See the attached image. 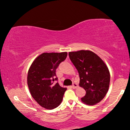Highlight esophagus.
I'll list each match as a JSON object with an SVG mask.
<instances>
[{"instance_id":"1","label":"esophagus","mask_w":130,"mask_h":130,"mask_svg":"<svg viewBox=\"0 0 130 130\" xmlns=\"http://www.w3.org/2000/svg\"><path fill=\"white\" fill-rule=\"evenodd\" d=\"M72 88H73V89H76L77 88V84L76 83H73V85L72 86Z\"/></svg>"}]
</instances>
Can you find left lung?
Segmentation results:
<instances>
[{
    "label": "left lung",
    "mask_w": 130,
    "mask_h": 130,
    "mask_svg": "<svg viewBox=\"0 0 130 130\" xmlns=\"http://www.w3.org/2000/svg\"><path fill=\"white\" fill-rule=\"evenodd\" d=\"M69 57L79 74V86L86 91L82 102L94 105L101 102L108 91L109 69L99 57L89 50L69 52Z\"/></svg>",
    "instance_id": "left-lung-1"
}]
</instances>
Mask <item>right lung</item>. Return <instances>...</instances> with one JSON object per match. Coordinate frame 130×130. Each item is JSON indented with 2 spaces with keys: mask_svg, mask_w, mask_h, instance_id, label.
<instances>
[{
  "mask_svg": "<svg viewBox=\"0 0 130 130\" xmlns=\"http://www.w3.org/2000/svg\"><path fill=\"white\" fill-rule=\"evenodd\" d=\"M67 56V52L44 53L34 60L28 70L27 83L32 97L45 109L60 105L67 90L54 82L57 80L56 69Z\"/></svg>",
  "mask_w": 130,
  "mask_h": 130,
  "instance_id": "add662e5",
  "label": "right lung"
}]
</instances>
